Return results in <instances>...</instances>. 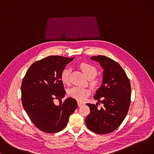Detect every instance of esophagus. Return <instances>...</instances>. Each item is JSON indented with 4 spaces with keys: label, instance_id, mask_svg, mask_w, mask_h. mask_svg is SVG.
Instances as JSON below:
<instances>
[{
    "label": "esophagus",
    "instance_id": "esophagus-1",
    "mask_svg": "<svg viewBox=\"0 0 154 154\" xmlns=\"http://www.w3.org/2000/svg\"><path fill=\"white\" fill-rule=\"evenodd\" d=\"M83 105H85L84 103H82V102L78 101V107H81V106H83Z\"/></svg>",
    "mask_w": 154,
    "mask_h": 154
}]
</instances>
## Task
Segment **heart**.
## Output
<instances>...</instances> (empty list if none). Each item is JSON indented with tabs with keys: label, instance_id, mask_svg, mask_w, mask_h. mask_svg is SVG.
<instances>
[{
	"label": "heart",
	"instance_id": "obj_1",
	"mask_svg": "<svg viewBox=\"0 0 154 154\" xmlns=\"http://www.w3.org/2000/svg\"><path fill=\"white\" fill-rule=\"evenodd\" d=\"M79 67L84 73V75L88 78L91 79L94 78L96 75L97 71L95 67L91 64L88 63H83L79 65ZM69 74L70 69L69 68L64 69L60 75V79L64 84H67L69 82ZM91 91L88 88H85L82 87H73L68 90V95L75 98V99L79 101H83L87 98L90 94Z\"/></svg>",
	"mask_w": 154,
	"mask_h": 154
}]
</instances>
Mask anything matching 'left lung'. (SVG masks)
Masks as SVG:
<instances>
[{
    "mask_svg": "<svg viewBox=\"0 0 154 154\" xmlns=\"http://www.w3.org/2000/svg\"><path fill=\"white\" fill-rule=\"evenodd\" d=\"M90 59L103 69L102 85L94 95L103 107L98 109L97 103H87L90 112L85 122L93 132L107 134L116 130L126 118L131 102V85L122 67L114 60L100 55Z\"/></svg>",
    "mask_w": 154,
    "mask_h": 154,
    "instance_id": "obj_1",
    "label": "left lung"
}]
</instances>
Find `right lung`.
Masks as SVG:
<instances>
[{"label":"right lung","mask_w":154,"mask_h":154,"mask_svg":"<svg viewBox=\"0 0 154 154\" xmlns=\"http://www.w3.org/2000/svg\"><path fill=\"white\" fill-rule=\"evenodd\" d=\"M74 58L51 56L36 61L23 79V106L33 124L42 131L54 133L63 130L77 108L76 100L71 97L59 105L54 103V99L59 100L65 96L60 75Z\"/></svg>","instance_id":"1"}]
</instances>
